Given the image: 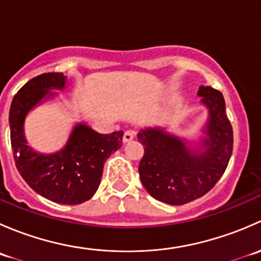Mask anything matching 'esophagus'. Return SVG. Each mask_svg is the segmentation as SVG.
Listing matches in <instances>:
<instances>
[{"label": "esophagus", "instance_id": "esophagus-1", "mask_svg": "<svg viewBox=\"0 0 261 261\" xmlns=\"http://www.w3.org/2000/svg\"><path fill=\"white\" fill-rule=\"evenodd\" d=\"M134 138H135V131H125V134H123V143H130L131 140H134Z\"/></svg>", "mask_w": 261, "mask_h": 261}]
</instances>
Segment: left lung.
Listing matches in <instances>:
<instances>
[{"instance_id": "1", "label": "left lung", "mask_w": 261, "mask_h": 261, "mask_svg": "<svg viewBox=\"0 0 261 261\" xmlns=\"http://www.w3.org/2000/svg\"><path fill=\"white\" fill-rule=\"evenodd\" d=\"M197 96L207 110L197 138L175 135L163 126L144 127L138 134L145 150L139 164L141 183L152 198L173 206L204 196L223 174L232 154V127L222 93L201 86Z\"/></svg>"}]
</instances>
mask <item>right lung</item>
Segmentation results:
<instances>
[{
  "instance_id": "right-lung-1",
  "label": "right lung",
  "mask_w": 261,
  "mask_h": 261,
  "mask_svg": "<svg viewBox=\"0 0 261 261\" xmlns=\"http://www.w3.org/2000/svg\"><path fill=\"white\" fill-rule=\"evenodd\" d=\"M63 73H44L29 81L10 107V131L15 162L21 177L40 196L60 204L88 201L101 183L103 164L122 146L123 131L99 134L87 122H75L62 149L41 152L29 145L25 135L28 115L45 102L59 98L67 88Z\"/></svg>"
}]
</instances>
